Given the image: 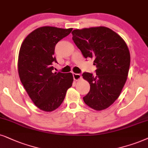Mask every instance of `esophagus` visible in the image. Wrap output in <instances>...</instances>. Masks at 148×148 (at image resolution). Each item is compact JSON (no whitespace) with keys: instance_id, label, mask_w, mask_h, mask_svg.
Returning <instances> with one entry per match:
<instances>
[{"instance_id":"obj_1","label":"esophagus","mask_w":148,"mask_h":148,"mask_svg":"<svg viewBox=\"0 0 148 148\" xmlns=\"http://www.w3.org/2000/svg\"><path fill=\"white\" fill-rule=\"evenodd\" d=\"M73 77H74V80H79L81 78V74L73 73Z\"/></svg>"}]
</instances>
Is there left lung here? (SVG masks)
Returning <instances> with one entry per match:
<instances>
[{"label": "left lung", "mask_w": 148, "mask_h": 148, "mask_svg": "<svg viewBox=\"0 0 148 148\" xmlns=\"http://www.w3.org/2000/svg\"><path fill=\"white\" fill-rule=\"evenodd\" d=\"M72 40L85 58L93 59L96 75L84 72L90 91L83 98L89 107L102 111L118 98L126 83L130 55L125 41L113 30L105 27L75 29Z\"/></svg>", "instance_id": "obj_1"}]
</instances>
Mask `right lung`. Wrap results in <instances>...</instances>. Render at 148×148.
Here are the masks:
<instances>
[{
	"mask_svg": "<svg viewBox=\"0 0 148 148\" xmlns=\"http://www.w3.org/2000/svg\"><path fill=\"white\" fill-rule=\"evenodd\" d=\"M72 29L55 27L37 28L26 37L20 46L18 70L20 81L35 106L42 111L57 109L72 87L71 72L52 73L55 48Z\"/></svg>",
	"mask_w": 148,
	"mask_h": 148,
	"instance_id": "right-lung-1",
	"label": "right lung"
}]
</instances>
